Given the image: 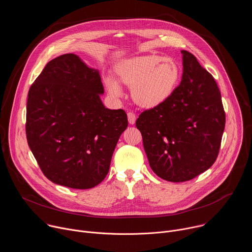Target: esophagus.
<instances>
[{
	"mask_svg": "<svg viewBox=\"0 0 252 252\" xmlns=\"http://www.w3.org/2000/svg\"><path fill=\"white\" fill-rule=\"evenodd\" d=\"M127 120H128L129 125H134V124H135V121H136V116H135L133 113L128 112V113H127Z\"/></svg>",
	"mask_w": 252,
	"mask_h": 252,
	"instance_id": "1",
	"label": "esophagus"
}]
</instances>
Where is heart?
<instances>
[{
  "label": "heart",
  "instance_id": "1",
  "mask_svg": "<svg viewBox=\"0 0 252 252\" xmlns=\"http://www.w3.org/2000/svg\"><path fill=\"white\" fill-rule=\"evenodd\" d=\"M116 71L119 81L131 88L134 102L146 109H154L168 99L181 77L174 60L155 55L127 59L117 65ZM119 81L113 76L104 78L106 90L114 98L124 95Z\"/></svg>",
  "mask_w": 252,
  "mask_h": 252
}]
</instances>
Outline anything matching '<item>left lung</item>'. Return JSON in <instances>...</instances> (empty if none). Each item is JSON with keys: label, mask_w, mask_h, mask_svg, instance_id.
<instances>
[{"label": "left lung", "mask_w": 252, "mask_h": 252, "mask_svg": "<svg viewBox=\"0 0 252 252\" xmlns=\"http://www.w3.org/2000/svg\"><path fill=\"white\" fill-rule=\"evenodd\" d=\"M182 55L181 84L168 99L141 113L135 123L151 168L171 183L189 181L214 163L225 126L213 77L192 54L182 51Z\"/></svg>", "instance_id": "8db88e82"}]
</instances>
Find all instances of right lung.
Returning <instances> with one entry per match:
<instances>
[{
  "instance_id": "add662e5",
  "label": "right lung",
  "mask_w": 252,
  "mask_h": 252,
  "mask_svg": "<svg viewBox=\"0 0 252 252\" xmlns=\"http://www.w3.org/2000/svg\"><path fill=\"white\" fill-rule=\"evenodd\" d=\"M98 69L74 54L49 62L31 86L27 101L28 145L43 173L56 185L88 189L109 172L124 110H110L100 94Z\"/></svg>"
}]
</instances>
